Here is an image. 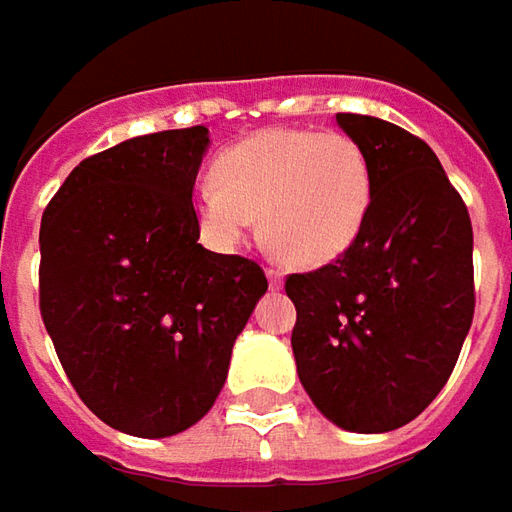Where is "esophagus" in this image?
I'll use <instances>...</instances> for the list:
<instances>
[{
  "mask_svg": "<svg viewBox=\"0 0 512 512\" xmlns=\"http://www.w3.org/2000/svg\"><path fill=\"white\" fill-rule=\"evenodd\" d=\"M266 278H269V286H272V289H280V286H283V275H280L278 269H266Z\"/></svg>",
  "mask_w": 512,
  "mask_h": 512,
  "instance_id": "1",
  "label": "esophagus"
}]
</instances>
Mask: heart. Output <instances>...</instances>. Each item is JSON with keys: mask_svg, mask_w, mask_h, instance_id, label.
<instances>
[{"mask_svg": "<svg viewBox=\"0 0 512 512\" xmlns=\"http://www.w3.org/2000/svg\"><path fill=\"white\" fill-rule=\"evenodd\" d=\"M372 206L367 151L338 131L266 128L226 148L214 183L194 194L203 240L226 252L255 229L272 255L318 269L344 255L364 232Z\"/></svg>", "mask_w": 512, "mask_h": 512, "instance_id": "1", "label": "heart"}]
</instances>
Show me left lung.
<instances>
[{"label": "left lung", "mask_w": 512, "mask_h": 512, "mask_svg": "<svg viewBox=\"0 0 512 512\" xmlns=\"http://www.w3.org/2000/svg\"><path fill=\"white\" fill-rule=\"evenodd\" d=\"M335 120L367 151L372 206L335 263L286 278L292 352L332 424L389 433L427 410L456 367L476 309L473 226L424 140L378 117Z\"/></svg>", "instance_id": "1"}]
</instances>
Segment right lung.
Here are the masks:
<instances>
[{"label": "right lung", "mask_w": 512, "mask_h": 512, "mask_svg": "<svg viewBox=\"0 0 512 512\" xmlns=\"http://www.w3.org/2000/svg\"><path fill=\"white\" fill-rule=\"evenodd\" d=\"M209 128L145 134L82 160L39 229V309L85 407L137 438L212 410L269 283L197 243L191 191Z\"/></svg>", "instance_id": "1"}]
</instances>
